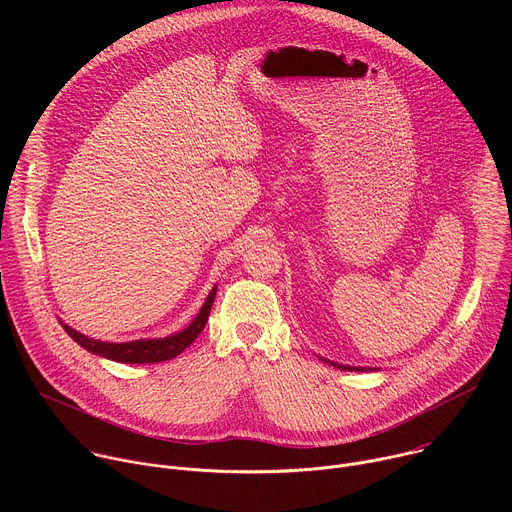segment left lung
<instances>
[{
    "instance_id": "left-lung-1",
    "label": "left lung",
    "mask_w": 512,
    "mask_h": 512,
    "mask_svg": "<svg viewBox=\"0 0 512 512\" xmlns=\"http://www.w3.org/2000/svg\"><path fill=\"white\" fill-rule=\"evenodd\" d=\"M320 360L332 364V367H336V369H340V371H379V369H371V367H348V364H338V362L326 360V358H322V356H320Z\"/></svg>"
}]
</instances>
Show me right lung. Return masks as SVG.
Here are the masks:
<instances>
[{
  "instance_id": "add662e5",
  "label": "right lung",
  "mask_w": 512,
  "mask_h": 512,
  "mask_svg": "<svg viewBox=\"0 0 512 512\" xmlns=\"http://www.w3.org/2000/svg\"><path fill=\"white\" fill-rule=\"evenodd\" d=\"M216 296V285L210 289V294L206 296L200 312L196 314V318L180 332L170 334L166 338H139V340H129V342H103V340H95L89 338L81 332H77L75 328H70L68 324H64L60 320V326L66 330V334L75 340L77 344H81L85 350L115 360V362H129V364H148V362H164V360H172L176 358L182 350H186L196 336L204 330L206 322H208V314L212 308Z\"/></svg>"
}]
</instances>
